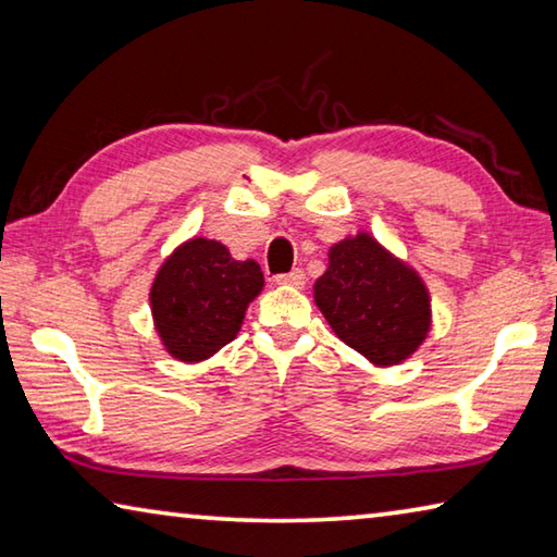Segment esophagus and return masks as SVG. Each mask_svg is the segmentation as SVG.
<instances>
[{"instance_id":"esophagus-1","label":"esophagus","mask_w":557,"mask_h":557,"mask_svg":"<svg viewBox=\"0 0 557 557\" xmlns=\"http://www.w3.org/2000/svg\"><path fill=\"white\" fill-rule=\"evenodd\" d=\"M275 282L277 285H282V287H305V272L301 270H292V272H287V275H277L275 277Z\"/></svg>"}]
</instances>
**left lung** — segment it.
I'll list each match as a JSON object with an SVG mask.
<instances>
[{"label":"left lung","mask_w":557,"mask_h":557,"mask_svg":"<svg viewBox=\"0 0 557 557\" xmlns=\"http://www.w3.org/2000/svg\"><path fill=\"white\" fill-rule=\"evenodd\" d=\"M314 301L334 334L381 369L418 351L432 324L430 292L418 270L366 231L329 248Z\"/></svg>","instance_id":"1"}]
</instances>
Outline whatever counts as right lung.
I'll use <instances>...</instances> for the list:
<instances>
[{
	"mask_svg": "<svg viewBox=\"0 0 557 557\" xmlns=\"http://www.w3.org/2000/svg\"><path fill=\"white\" fill-rule=\"evenodd\" d=\"M265 277L256 260H235L223 243L191 238L169 256L149 289L154 329L166 354L199 363L238 336Z\"/></svg>",
	"mask_w": 557,
	"mask_h": 557,
	"instance_id": "right-lung-1",
	"label": "right lung"
}]
</instances>
